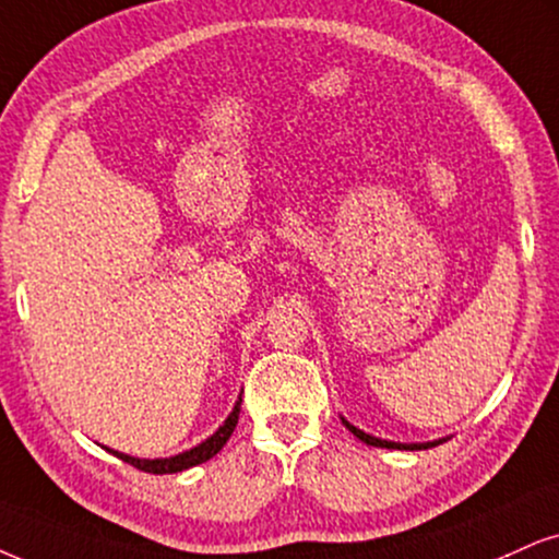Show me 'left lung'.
Instances as JSON below:
<instances>
[{
	"instance_id": "left-lung-1",
	"label": "left lung",
	"mask_w": 559,
	"mask_h": 559,
	"mask_svg": "<svg viewBox=\"0 0 559 559\" xmlns=\"http://www.w3.org/2000/svg\"><path fill=\"white\" fill-rule=\"evenodd\" d=\"M342 423H344V419H342ZM344 425H347L349 430L355 432V438H360L362 443H368V445H378V448H404V451H406V448H409V451H417V448H432V445H438V443H440V440H438V443H419V445L415 443V445H402V443H391V440H381V438L368 436V432L357 430V427H353L349 423H344Z\"/></svg>"
}]
</instances>
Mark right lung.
Returning a JSON list of instances; mask_svg holds the SVG:
<instances>
[{"label":"right lung","instance_id":"right-lung-1","mask_svg":"<svg viewBox=\"0 0 559 559\" xmlns=\"http://www.w3.org/2000/svg\"><path fill=\"white\" fill-rule=\"evenodd\" d=\"M238 415H240V402L236 404V409L230 412V417L225 419V425L219 427L215 436L206 438L204 443H199L197 448H191V451L178 453V456H174V459H155V461H147V459L127 456V453H119V451H114V456H119L121 461H127V464H132L134 469L147 472V474H176V472L191 469V466L204 464V461H210L212 456H215V453H219V448H223V445L227 443V438H230L233 430H236Z\"/></svg>","mask_w":559,"mask_h":559}]
</instances>
